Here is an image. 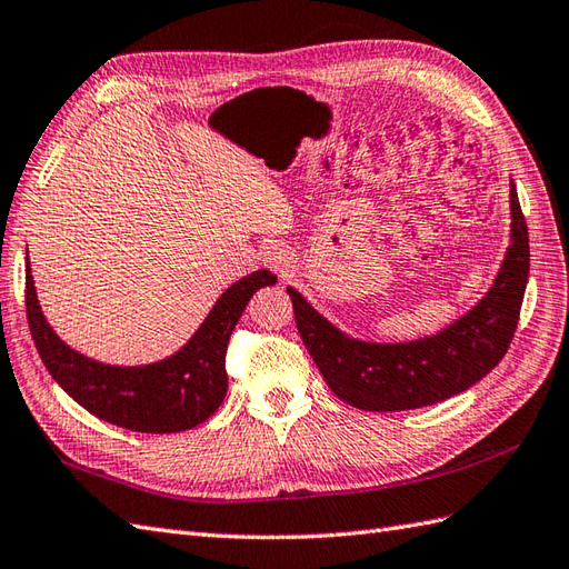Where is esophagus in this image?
Segmentation results:
<instances>
[{"label": "esophagus", "mask_w": 569, "mask_h": 569, "mask_svg": "<svg viewBox=\"0 0 569 569\" xmlns=\"http://www.w3.org/2000/svg\"><path fill=\"white\" fill-rule=\"evenodd\" d=\"M263 261H267V267L271 271H276V276H279L281 281H288L290 276L296 273V259H293V254L286 252V249H271Z\"/></svg>", "instance_id": "esophagus-1"}]
</instances>
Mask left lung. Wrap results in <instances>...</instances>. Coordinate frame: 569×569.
<instances>
[{
	"mask_svg": "<svg viewBox=\"0 0 569 569\" xmlns=\"http://www.w3.org/2000/svg\"><path fill=\"white\" fill-rule=\"evenodd\" d=\"M511 244L495 286L443 332L407 345H368L341 335L288 288L302 345L339 400L366 412H400L453 398L505 359L528 281V228L511 181Z\"/></svg>",
	"mask_w": 569,
	"mask_h": 569,
	"instance_id": "left-lung-1",
	"label": "left lung"
}]
</instances>
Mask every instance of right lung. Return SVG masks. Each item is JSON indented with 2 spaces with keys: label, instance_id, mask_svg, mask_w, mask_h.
I'll return each instance as SVG.
<instances>
[{
  "label": "right lung",
  "instance_id": "right-lung-1",
  "mask_svg": "<svg viewBox=\"0 0 569 569\" xmlns=\"http://www.w3.org/2000/svg\"><path fill=\"white\" fill-rule=\"evenodd\" d=\"M273 283L271 271L244 276L224 290L187 347L167 361L138 368L103 366L62 345L38 306L31 269H26V317L48 373L87 412L130 431L174 433L198 427L222 405L232 329L249 298Z\"/></svg>",
  "mask_w": 569,
  "mask_h": 569
}]
</instances>
